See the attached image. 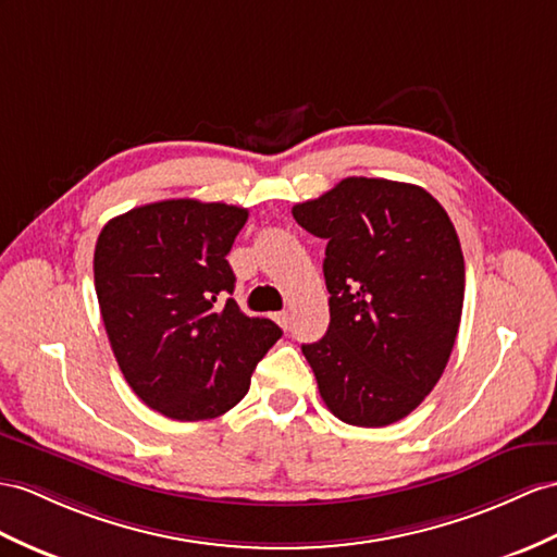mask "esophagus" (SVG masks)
I'll list each match as a JSON object with an SVG mask.
<instances>
[{
  "label": "esophagus",
  "mask_w": 557,
  "mask_h": 557,
  "mask_svg": "<svg viewBox=\"0 0 557 557\" xmlns=\"http://www.w3.org/2000/svg\"><path fill=\"white\" fill-rule=\"evenodd\" d=\"M274 321L281 325V329H288V325H290V311H286V309H283V311H276V314H274Z\"/></svg>",
  "instance_id": "34e87169"
}]
</instances>
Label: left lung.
<instances>
[{"instance_id":"8db88e82","label":"left lung","mask_w":557,"mask_h":557,"mask_svg":"<svg viewBox=\"0 0 557 557\" xmlns=\"http://www.w3.org/2000/svg\"><path fill=\"white\" fill-rule=\"evenodd\" d=\"M293 216L325 238L331 323L302 345L321 399L349 425L397 423L437 385L456 343L466 264L449 214L416 184L347 176Z\"/></svg>"}]
</instances>
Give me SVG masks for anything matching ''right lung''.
<instances>
[{
	"mask_svg": "<svg viewBox=\"0 0 557 557\" xmlns=\"http://www.w3.org/2000/svg\"><path fill=\"white\" fill-rule=\"evenodd\" d=\"M246 222V208L176 198L113 216L99 234L94 286L113 355L134 395L172 420L234 409L283 335L226 297V255Z\"/></svg>",
	"mask_w": 557,
	"mask_h": 557,
	"instance_id": "1",
	"label": "right lung"
}]
</instances>
